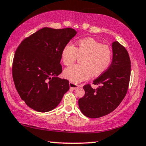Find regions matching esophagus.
Here are the masks:
<instances>
[{"instance_id":"34e87169","label":"esophagus","mask_w":146,"mask_h":146,"mask_svg":"<svg viewBox=\"0 0 146 146\" xmlns=\"http://www.w3.org/2000/svg\"><path fill=\"white\" fill-rule=\"evenodd\" d=\"M79 86V85L75 84V83L69 82V87H70V88H71V89L75 90V89H77V88H78Z\"/></svg>"}]
</instances>
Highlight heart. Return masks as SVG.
<instances>
[{
  "mask_svg": "<svg viewBox=\"0 0 146 146\" xmlns=\"http://www.w3.org/2000/svg\"><path fill=\"white\" fill-rule=\"evenodd\" d=\"M79 57H83L82 64H73L64 71L65 78L73 83H79L101 75L109 67L112 62V50L108 44H101L92 38L79 40L75 48L69 42L64 46L61 52L64 64L73 63Z\"/></svg>",
  "mask_w": 146,
  "mask_h": 146,
  "instance_id": "b5f03b06",
  "label": "heart"
}]
</instances>
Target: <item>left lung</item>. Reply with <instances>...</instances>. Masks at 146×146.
<instances>
[{"label":"left lung","mask_w":146,"mask_h":146,"mask_svg":"<svg viewBox=\"0 0 146 146\" xmlns=\"http://www.w3.org/2000/svg\"><path fill=\"white\" fill-rule=\"evenodd\" d=\"M112 63L93 82L99 85L93 89L90 84L83 87L84 97L79 98V109L87 117L95 119L110 114L119 106L128 90L131 76V60L126 48L119 42L112 43Z\"/></svg>","instance_id":"1"}]
</instances>
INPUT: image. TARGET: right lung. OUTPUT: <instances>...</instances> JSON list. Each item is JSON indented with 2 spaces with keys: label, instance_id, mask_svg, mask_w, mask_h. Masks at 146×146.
I'll return each mask as SVG.
<instances>
[{
  "label": "right lung",
  "instance_id": "add662e5",
  "mask_svg": "<svg viewBox=\"0 0 146 146\" xmlns=\"http://www.w3.org/2000/svg\"><path fill=\"white\" fill-rule=\"evenodd\" d=\"M76 34L71 27H44L25 38L17 48L12 66L15 86L32 109L53 110L69 90V81L57 76L62 71V48Z\"/></svg>",
  "mask_w": 146,
  "mask_h": 146
}]
</instances>
